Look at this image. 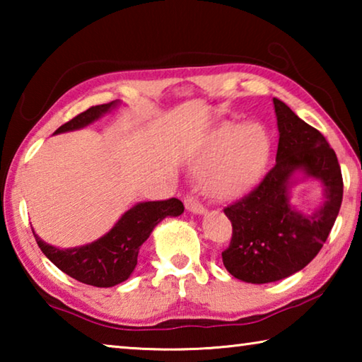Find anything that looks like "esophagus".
I'll return each instance as SVG.
<instances>
[{
  "mask_svg": "<svg viewBox=\"0 0 362 362\" xmlns=\"http://www.w3.org/2000/svg\"><path fill=\"white\" fill-rule=\"evenodd\" d=\"M185 207H187L188 212H193V214H204L206 212L204 206L201 204L198 199L193 198V196H187V198H185Z\"/></svg>",
  "mask_w": 362,
  "mask_h": 362,
  "instance_id": "1",
  "label": "esophagus"
}]
</instances>
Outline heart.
I'll return each mask as SVG.
<instances>
[{"label": "heart", "instance_id": "b5f03b06", "mask_svg": "<svg viewBox=\"0 0 362 362\" xmlns=\"http://www.w3.org/2000/svg\"><path fill=\"white\" fill-rule=\"evenodd\" d=\"M269 137L260 124L223 122L199 144L193 168L201 185L216 199H233L252 188L265 168Z\"/></svg>", "mask_w": 362, "mask_h": 362}]
</instances>
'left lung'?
Returning <instances> with one entry per match:
<instances>
[{"mask_svg":"<svg viewBox=\"0 0 362 362\" xmlns=\"http://www.w3.org/2000/svg\"><path fill=\"white\" fill-rule=\"evenodd\" d=\"M273 103L279 131L276 164L252 192L223 209L233 226L223 265L236 279L252 284L274 283L308 265L326 243L343 198L340 164L327 140L284 102ZM297 172L325 187V203L310 216L290 204Z\"/></svg>","mask_w":362,"mask_h":362,"instance_id":"left-lung-1","label":"left lung"}]
</instances>
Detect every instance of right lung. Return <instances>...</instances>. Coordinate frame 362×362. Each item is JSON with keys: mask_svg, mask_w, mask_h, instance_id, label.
Returning <instances> with one entry per match:
<instances>
[{"mask_svg": "<svg viewBox=\"0 0 362 362\" xmlns=\"http://www.w3.org/2000/svg\"><path fill=\"white\" fill-rule=\"evenodd\" d=\"M118 100L95 105L79 113L75 118L60 126L56 134L69 132L90 124L100 116L118 107ZM183 212L182 201L170 198L166 201H146L137 203L115 223L107 235L86 246L59 249L35 235L49 260L65 274L83 284L94 287H112L131 276L137 265L139 249L148 240L155 226L166 217H179Z\"/></svg>", "mask_w": 362, "mask_h": 362, "instance_id": "1", "label": "right lung"}]
</instances>
